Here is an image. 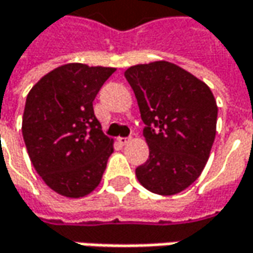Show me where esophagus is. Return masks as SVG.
I'll use <instances>...</instances> for the list:
<instances>
[{"label": "esophagus", "instance_id": "34e87169", "mask_svg": "<svg viewBox=\"0 0 253 253\" xmlns=\"http://www.w3.org/2000/svg\"><path fill=\"white\" fill-rule=\"evenodd\" d=\"M117 140H119V143H120V145H123V146H125V145H127L131 139H130V137H119Z\"/></svg>", "mask_w": 253, "mask_h": 253}]
</instances>
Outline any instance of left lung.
I'll return each mask as SVG.
<instances>
[{"label": "left lung", "mask_w": 253, "mask_h": 253, "mask_svg": "<svg viewBox=\"0 0 253 253\" xmlns=\"http://www.w3.org/2000/svg\"><path fill=\"white\" fill-rule=\"evenodd\" d=\"M143 123L148 161L136 168L150 193L173 195L201 175L216 137L217 104L209 85L181 66L156 60L125 72Z\"/></svg>", "instance_id": "1"}]
</instances>
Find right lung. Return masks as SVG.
<instances>
[{"label": "right lung", "instance_id": "right-lung-1", "mask_svg": "<svg viewBox=\"0 0 253 253\" xmlns=\"http://www.w3.org/2000/svg\"><path fill=\"white\" fill-rule=\"evenodd\" d=\"M116 68L66 63L36 82L23 113V137L36 172L55 193L81 198L101 182L114 140L92 101Z\"/></svg>", "mask_w": 253, "mask_h": 253}]
</instances>
